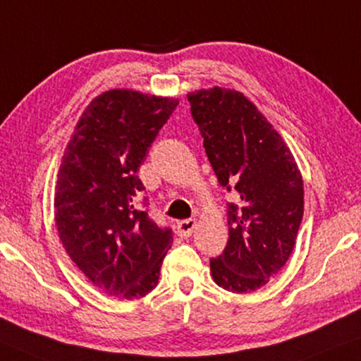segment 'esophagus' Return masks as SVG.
Segmentation results:
<instances>
[{
	"label": "esophagus",
	"mask_w": 361,
	"mask_h": 361,
	"mask_svg": "<svg viewBox=\"0 0 361 361\" xmlns=\"http://www.w3.org/2000/svg\"><path fill=\"white\" fill-rule=\"evenodd\" d=\"M196 227V221L195 219H185L178 222V226H176V231H178V235L183 238H188L195 231Z\"/></svg>",
	"instance_id": "1"
}]
</instances>
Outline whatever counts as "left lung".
I'll list each match as a JSON object with an SVG mask.
<instances>
[{
    "mask_svg": "<svg viewBox=\"0 0 361 361\" xmlns=\"http://www.w3.org/2000/svg\"><path fill=\"white\" fill-rule=\"evenodd\" d=\"M191 114L227 204L229 240L211 275L232 293L257 291L291 255L304 214L296 160L265 116L240 91L214 88L188 94Z\"/></svg>",
    "mask_w": 361,
    "mask_h": 361,
    "instance_id": "1",
    "label": "left lung"
}]
</instances>
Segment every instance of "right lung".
Wrapping results in <instances>:
<instances>
[{"mask_svg":"<svg viewBox=\"0 0 361 361\" xmlns=\"http://www.w3.org/2000/svg\"><path fill=\"white\" fill-rule=\"evenodd\" d=\"M176 106L134 90L104 91L86 106L63 152L54 197L60 242L108 296L144 298L171 248V229L137 206L145 190L137 171Z\"/></svg>","mask_w":361,"mask_h":361,"instance_id":"add662e5","label":"right lung"}]
</instances>
